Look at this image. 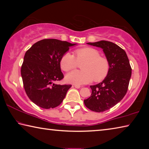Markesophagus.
Masks as SVG:
<instances>
[{"label":"esophagus","mask_w":149,"mask_h":149,"mask_svg":"<svg viewBox=\"0 0 149 149\" xmlns=\"http://www.w3.org/2000/svg\"><path fill=\"white\" fill-rule=\"evenodd\" d=\"M74 87L75 88H77V89H79V88L81 87V86H80V85H74Z\"/></svg>","instance_id":"1"}]
</instances>
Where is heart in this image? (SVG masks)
Wrapping results in <instances>:
<instances>
[{"label": "heart", "mask_w": 149, "mask_h": 149, "mask_svg": "<svg viewBox=\"0 0 149 149\" xmlns=\"http://www.w3.org/2000/svg\"><path fill=\"white\" fill-rule=\"evenodd\" d=\"M75 56L70 52H65L60 59L61 69L68 72L81 65L82 71L74 70L68 73L65 80L70 84L83 85L95 81H101L107 76L110 70V64L107 58L100 56V52L91 47H85L74 52Z\"/></svg>", "instance_id": "1"}]
</instances>
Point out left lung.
<instances>
[{
    "instance_id": "1",
    "label": "left lung",
    "mask_w": 149,
    "mask_h": 149,
    "mask_svg": "<svg viewBox=\"0 0 149 149\" xmlns=\"http://www.w3.org/2000/svg\"><path fill=\"white\" fill-rule=\"evenodd\" d=\"M87 44L102 49L110 64L107 76L99 84L91 85V97L84 100L89 110L102 112L114 107L124 97L132 76V68L125 50L114 42L100 41Z\"/></svg>"
}]
</instances>
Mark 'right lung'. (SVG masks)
<instances>
[{
    "instance_id": "right-lung-1",
    "label": "right lung",
    "mask_w": 149,
    "mask_h": 149,
    "mask_svg": "<svg viewBox=\"0 0 149 149\" xmlns=\"http://www.w3.org/2000/svg\"><path fill=\"white\" fill-rule=\"evenodd\" d=\"M72 44L55 39L35 42L25 54L21 68L24 89L29 99L45 109L61 104L71 85H57L64 78L60 59Z\"/></svg>"
}]
</instances>
